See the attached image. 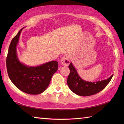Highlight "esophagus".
Instances as JSON below:
<instances>
[{
    "label": "esophagus",
    "mask_w": 124,
    "mask_h": 124,
    "mask_svg": "<svg viewBox=\"0 0 124 124\" xmlns=\"http://www.w3.org/2000/svg\"><path fill=\"white\" fill-rule=\"evenodd\" d=\"M61 62L62 65H64L66 66H68L69 65V63H70L69 56L68 55L63 56L62 59L61 60Z\"/></svg>",
    "instance_id": "34e87169"
}]
</instances>
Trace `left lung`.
Instances as JSON below:
<instances>
[{
  "label": "left lung",
  "mask_w": 124,
  "mask_h": 124,
  "mask_svg": "<svg viewBox=\"0 0 124 124\" xmlns=\"http://www.w3.org/2000/svg\"><path fill=\"white\" fill-rule=\"evenodd\" d=\"M70 74L67 78V84L69 88L76 94L81 96H88L103 90L110 82L113 74L107 80L97 82H87L80 78L72 62L69 66Z\"/></svg>",
  "instance_id": "8db88e82"
}]
</instances>
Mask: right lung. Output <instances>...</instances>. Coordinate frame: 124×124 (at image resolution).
Listing matches in <instances>:
<instances>
[{"label": "right lung", "mask_w": 124, "mask_h": 124, "mask_svg": "<svg viewBox=\"0 0 124 124\" xmlns=\"http://www.w3.org/2000/svg\"><path fill=\"white\" fill-rule=\"evenodd\" d=\"M23 28L11 41L6 64L10 79L21 91L31 95L43 93L49 85L51 78L58 70V62L51 61L37 67L25 65L18 60L16 46Z\"/></svg>", "instance_id": "right-lung-1"}]
</instances>
